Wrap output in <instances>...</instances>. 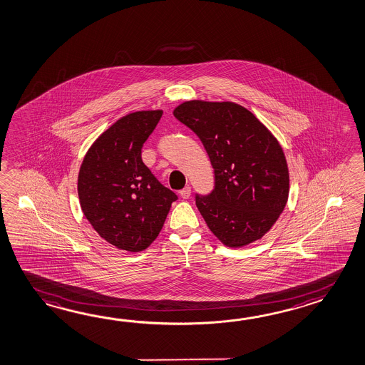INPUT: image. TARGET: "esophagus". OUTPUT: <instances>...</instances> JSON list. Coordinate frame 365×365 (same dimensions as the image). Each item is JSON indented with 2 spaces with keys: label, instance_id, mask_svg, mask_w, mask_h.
<instances>
[{
  "label": "esophagus",
  "instance_id": "34e87169",
  "mask_svg": "<svg viewBox=\"0 0 365 365\" xmlns=\"http://www.w3.org/2000/svg\"><path fill=\"white\" fill-rule=\"evenodd\" d=\"M179 194H180V196H182L183 199H188V197L191 196V187H185L183 190H180V192H179Z\"/></svg>",
  "mask_w": 365,
  "mask_h": 365
}]
</instances>
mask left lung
Here are the masks:
<instances>
[{"mask_svg":"<svg viewBox=\"0 0 365 365\" xmlns=\"http://www.w3.org/2000/svg\"><path fill=\"white\" fill-rule=\"evenodd\" d=\"M174 117L199 136L215 169V188L195 195L210 231L234 248L265 235L289 197L279 143L252 113L229 101H186Z\"/></svg>","mask_w":365,"mask_h":365,"instance_id":"8db88e82","label":"left lung"}]
</instances>
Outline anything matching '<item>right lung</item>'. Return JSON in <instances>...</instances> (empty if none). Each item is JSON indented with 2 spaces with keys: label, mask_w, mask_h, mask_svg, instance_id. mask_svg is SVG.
<instances>
[{
  "label": "right lung",
  "mask_w": 365,
  "mask_h": 365,
  "mask_svg": "<svg viewBox=\"0 0 365 365\" xmlns=\"http://www.w3.org/2000/svg\"><path fill=\"white\" fill-rule=\"evenodd\" d=\"M163 110L135 112L98 136L83 160L78 195L83 213L101 238L139 252L157 238L178 196L143 163V144Z\"/></svg>",
  "instance_id": "1"
}]
</instances>
